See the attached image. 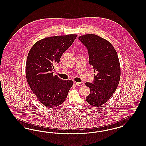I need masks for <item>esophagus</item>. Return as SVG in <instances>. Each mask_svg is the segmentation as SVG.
Listing matches in <instances>:
<instances>
[{
    "mask_svg": "<svg viewBox=\"0 0 146 146\" xmlns=\"http://www.w3.org/2000/svg\"><path fill=\"white\" fill-rule=\"evenodd\" d=\"M75 84L77 86H82L84 85L83 82H75Z\"/></svg>",
    "mask_w": 146,
    "mask_h": 146,
    "instance_id": "34e87169",
    "label": "esophagus"
}]
</instances>
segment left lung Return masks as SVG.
<instances>
[{
    "label": "left lung",
    "instance_id": "8db88e82",
    "mask_svg": "<svg viewBox=\"0 0 146 146\" xmlns=\"http://www.w3.org/2000/svg\"><path fill=\"white\" fill-rule=\"evenodd\" d=\"M79 39L88 49L89 64L96 73L93 83H86L90 89L86 101L93 106H101L109 100L119 84V58L113 45L98 36L86 34Z\"/></svg>",
    "mask_w": 146,
    "mask_h": 146
}]
</instances>
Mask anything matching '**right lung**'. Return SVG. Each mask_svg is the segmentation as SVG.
<instances>
[{
  "mask_svg": "<svg viewBox=\"0 0 146 146\" xmlns=\"http://www.w3.org/2000/svg\"><path fill=\"white\" fill-rule=\"evenodd\" d=\"M75 34L52 36L36 42L27 59L26 75L30 88L44 106L54 108L66 99L73 85L71 80L53 75L54 66L75 38Z\"/></svg>",
  "mask_w": 146,
  "mask_h": 146,
  "instance_id": "1",
  "label": "right lung"
}]
</instances>
